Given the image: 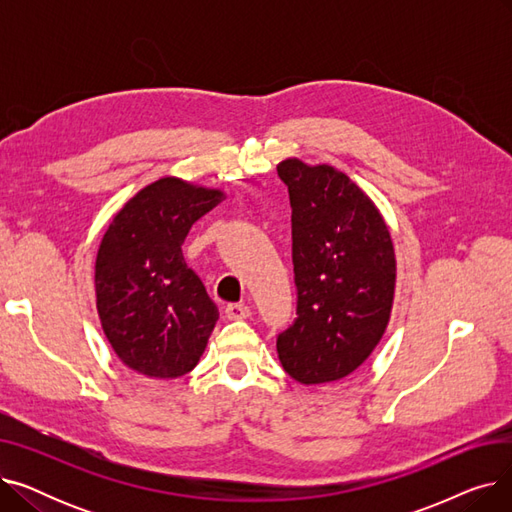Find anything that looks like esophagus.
<instances>
[{"label":"esophagus","mask_w":512,"mask_h":512,"mask_svg":"<svg viewBox=\"0 0 512 512\" xmlns=\"http://www.w3.org/2000/svg\"><path fill=\"white\" fill-rule=\"evenodd\" d=\"M251 315V307L245 303H230L226 305V317L228 319H247Z\"/></svg>","instance_id":"obj_1"}]
</instances>
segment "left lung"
<instances>
[{
    "label": "left lung",
    "mask_w": 512,
    "mask_h": 512,
    "mask_svg": "<svg viewBox=\"0 0 512 512\" xmlns=\"http://www.w3.org/2000/svg\"><path fill=\"white\" fill-rule=\"evenodd\" d=\"M292 207L297 317L276 338L284 371L301 384L353 373L382 340L394 299L392 238L371 199L332 166L278 164Z\"/></svg>",
    "instance_id": "1"
}]
</instances>
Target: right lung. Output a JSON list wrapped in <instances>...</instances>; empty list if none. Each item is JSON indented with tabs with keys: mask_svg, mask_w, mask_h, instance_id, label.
Segmentation results:
<instances>
[{
	"mask_svg": "<svg viewBox=\"0 0 512 512\" xmlns=\"http://www.w3.org/2000/svg\"><path fill=\"white\" fill-rule=\"evenodd\" d=\"M222 191L159 178L105 230L95 261L97 311L120 361L147 378L191 371L220 313L186 265L182 242Z\"/></svg>",
	"mask_w": 512,
	"mask_h": 512,
	"instance_id": "obj_1",
	"label": "right lung"
}]
</instances>
